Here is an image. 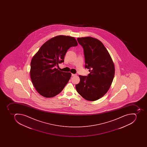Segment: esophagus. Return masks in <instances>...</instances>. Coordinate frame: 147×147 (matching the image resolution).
Returning a JSON list of instances; mask_svg holds the SVG:
<instances>
[{
  "label": "esophagus",
  "mask_w": 147,
  "mask_h": 147,
  "mask_svg": "<svg viewBox=\"0 0 147 147\" xmlns=\"http://www.w3.org/2000/svg\"><path fill=\"white\" fill-rule=\"evenodd\" d=\"M77 74H72V76H76Z\"/></svg>",
  "instance_id": "obj_1"
}]
</instances>
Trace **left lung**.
<instances>
[{
    "label": "left lung",
    "instance_id": "1",
    "mask_svg": "<svg viewBox=\"0 0 147 147\" xmlns=\"http://www.w3.org/2000/svg\"><path fill=\"white\" fill-rule=\"evenodd\" d=\"M83 48L85 68L88 76L79 75L80 82L75 86L78 93L88 101H96L109 90L115 76V65L103 44L90 37L77 38Z\"/></svg>",
    "mask_w": 147,
    "mask_h": 147
}]
</instances>
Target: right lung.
Segmentation results:
<instances>
[{
	"mask_svg": "<svg viewBox=\"0 0 147 147\" xmlns=\"http://www.w3.org/2000/svg\"><path fill=\"white\" fill-rule=\"evenodd\" d=\"M78 43L74 37L59 35L42 45L32 59L30 77L40 95L51 98L63 90L71 77L70 73L59 71L56 67L63 63L67 50Z\"/></svg>",
	"mask_w": 147,
	"mask_h": 147,
	"instance_id": "1",
	"label": "right lung"
}]
</instances>
